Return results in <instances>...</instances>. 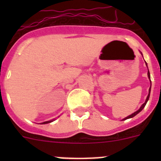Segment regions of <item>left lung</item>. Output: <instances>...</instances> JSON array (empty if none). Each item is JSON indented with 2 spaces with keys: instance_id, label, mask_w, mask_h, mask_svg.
<instances>
[{
  "instance_id": "left-lung-1",
  "label": "left lung",
  "mask_w": 161,
  "mask_h": 161,
  "mask_svg": "<svg viewBox=\"0 0 161 161\" xmlns=\"http://www.w3.org/2000/svg\"><path fill=\"white\" fill-rule=\"evenodd\" d=\"M147 76H148V78H149V79H150V73H149V71H148V72H147ZM150 92H151V87H150V89H149V93H148V95H147V99H146V101H145V102H144V103H143V105H142V106H141V107L139 108V110H137V111H136V112H135V113H133V114H132L129 115V116H127V117H126V118H125V119H123V120H126V119H130V118H133L134 116H136V115L137 114H139V112L141 111L142 109H143V108H144V106H146V104H147V101H148V99H149V97H150Z\"/></svg>"
}]
</instances>
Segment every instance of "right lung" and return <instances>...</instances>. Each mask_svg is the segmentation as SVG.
I'll return each instance as SVG.
<instances>
[{"label": "right lung", "instance_id": "add662e5", "mask_svg": "<svg viewBox=\"0 0 161 161\" xmlns=\"http://www.w3.org/2000/svg\"><path fill=\"white\" fill-rule=\"evenodd\" d=\"M51 122H52V121H48V122H44V123H42V124H45V123H51Z\"/></svg>", "mask_w": 161, "mask_h": 161}]
</instances>
